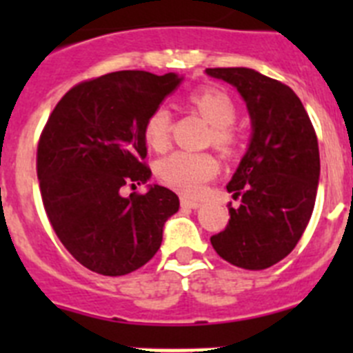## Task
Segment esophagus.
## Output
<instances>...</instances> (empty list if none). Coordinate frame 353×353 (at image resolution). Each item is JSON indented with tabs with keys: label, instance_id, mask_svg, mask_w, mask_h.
Returning a JSON list of instances; mask_svg holds the SVG:
<instances>
[{
	"label": "esophagus",
	"instance_id": "esophagus-1",
	"mask_svg": "<svg viewBox=\"0 0 353 353\" xmlns=\"http://www.w3.org/2000/svg\"><path fill=\"white\" fill-rule=\"evenodd\" d=\"M180 205H182V208H198L199 207L198 201H192V199H189V198L180 199Z\"/></svg>",
	"mask_w": 353,
	"mask_h": 353
}]
</instances>
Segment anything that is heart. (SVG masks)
Wrapping results in <instances>:
<instances>
[{
  "label": "heart",
  "mask_w": 353,
  "mask_h": 353,
  "mask_svg": "<svg viewBox=\"0 0 353 353\" xmlns=\"http://www.w3.org/2000/svg\"><path fill=\"white\" fill-rule=\"evenodd\" d=\"M189 101L212 125L214 145L224 152H230L236 143V134L232 127L236 120V105L232 97L224 90L207 86L192 92ZM170 132L171 113L164 105H159L145 120L143 134L146 143L154 150H164L170 143ZM217 171L219 162L210 154H196L182 150L166 155L155 166V173L162 183L185 196H198L217 174Z\"/></svg>",
  "instance_id": "1"
}]
</instances>
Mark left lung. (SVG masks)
Segmentation results:
<instances>
[{
    "label": "left lung",
    "mask_w": 353,
    "mask_h": 353,
    "mask_svg": "<svg viewBox=\"0 0 353 353\" xmlns=\"http://www.w3.org/2000/svg\"><path fill=\"white\" fill-rule=\"evenodd\" d=\"M233 84L248 104L252 138L226 185L236 208L212 248L245 270L269 269L288 256L310 223L320 179L316 132L301 99L281 81L252 68H207Z\"/></svg>",
    "instance_id": "left-lung-1"
}]
</instances>
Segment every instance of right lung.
Masks as SVG:
<instances>
[{
	"label": "right lung",
	"mask_w": 353,
	"mask_h": 353,
	"mask_svg": "<svg viewBox=\"0 0 353 353\" xmlns=\"http://www.w3.org/2000/svg\"><path fill=\"white\" fill-rule=\"evenodd\" d=\"M182 77L170 72H111L68 90L37 148V176L52 230L83 267L125 276L154 258L179 196L161 185L120 194L152 176L145 120Z\"/></svg>",
	"instance_id": "1"
}]
</instances>
